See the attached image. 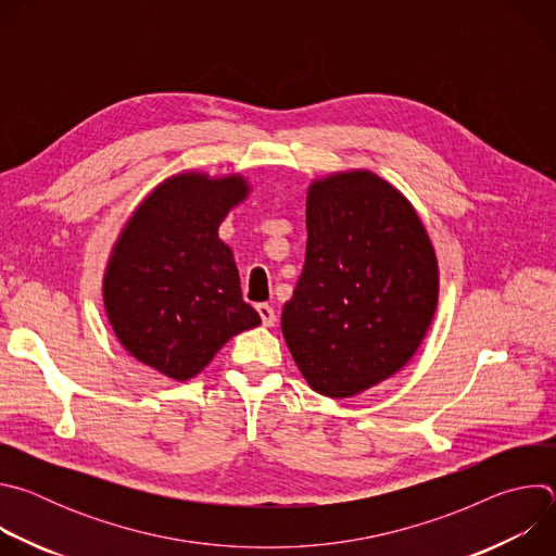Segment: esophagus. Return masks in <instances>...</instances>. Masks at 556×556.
<instances>
[{"label": "esophagus", "instance_id": "esophagus-1", "mask_svg": "<svg viewBox=\"0 0 556 556\" xmlns=\"http://www.w3.org/2000/svg\"><path fill=\"white\" fill-rule=\"evenodd\" d=\"M257 312H260L262 324H264L266 328H273V326H275L277 316H275V309H273L268 303H260V305H257Z\"/></svg>", "mask_w": 556, "mask_h": 556}]
</instances>
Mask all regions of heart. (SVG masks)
Returning a JSON list of instances; mask_svg holds the SVG:
<instances>
[{
    "label": "heart",
    "mask_w": 556,
    "mask_h": 556,
    "mask_svg": "<svg viewBox=\"0 0 556 556\" xmlns=\"http://www.w3.org/2000/svg\"><path fill=\"white\" fill-rule=\"evenodd\" d=\"M0 283H2V279H0Z\"/></svg>",
    "instance_id": "1"
}]
</instances>
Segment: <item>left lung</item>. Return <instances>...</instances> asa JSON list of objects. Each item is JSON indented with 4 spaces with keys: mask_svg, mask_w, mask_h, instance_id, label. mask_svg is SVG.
I'll list each match as a JSON object with an SVG mask.
<instances>
[{
    "mask_svg": "<svg viewBox=\"0 0 556 556\" xmlns=\"http://www.w3.org/2000/svg\"><path fill=\"white\" fill-rule=\"evenodd\" d=\"M305 266L281 312L286 345L328 399L401 371L435 316L440 268L414 204L369 169L314 178Z\"/></svg>",
    "mask_w": 556,
    "mask_h": 556,
    "instance_id": "8db88e82",
    "label": "left lung"
}]
</instances>
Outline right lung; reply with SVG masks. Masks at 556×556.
<instances>
[{"instance_id": "obj_1", "label": "right lung", "mask_w": 556, "mask_h": 556, "mask_svg": "<svg viewBox=\"0 0 556 556\" xmlns=\"http://www.w3.org/2000/svg\"><path fill=\"white\" fill-rule=\"evenodd\" d=\"M249 195L242 174L180 172L153 187L121 228L103 273V305L138 363L185 382L235 334L262 324L217 232Z\"/></svg>"}]
</instances>
